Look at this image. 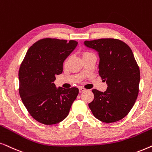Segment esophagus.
Here are the masks:
<instances>
[{
    "label": "esophagus",
    "instance_id": "obj_1",
    "mask_svg": "<svg viewBox=\"0 0 152 152\" xmlns=\"http://www.w3.org/2000/svg\"><path fill=\"white\" fill-rule=\"evenodd\" d=\"M86 90V89L83 88H79V92H83Z\"/></svg>",
    "mask_w": 152,
    "mask_h": 152
}]
</instances>
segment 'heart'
Returning a JSON list of instances; mask_svg holds the SVG:
<instances>
[{"label": "heart", "mask_w": 152, "mask_h": 152, "mask_svg": "<svg viewBox=\"0 0 152 152\" xmlns=\"http://www.w3.org/2000/svg\"><path fill=\"white\" fill-rule=\"evenodd\" d=\"M86 53H83V55H84V54H86ZM69 57H67V58H66V59H65V60H64V64H66V62H68V60H69Z\"/></svg>", "instance_id": "obj_1"}]
</instances>
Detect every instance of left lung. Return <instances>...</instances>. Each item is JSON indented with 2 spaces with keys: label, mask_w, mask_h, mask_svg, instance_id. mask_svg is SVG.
Instances as JSON below:
<instances>
[{
  "label": "left lung",
  "mask_w": 152,
  "mask_h": 152,
  "mask_svg": "<svg viewBox=\"0 0 152 152\" xmlns=\"http://www.w3.org/2000/svg\"><path fill=\"white\" fill-rule=\"evenodd\" d=\"M99 53V74L108 85L104 92L94 89V100L88 104L96 119L113 123L126 117L139 92L140 72L131 48L122 40L104 38L85 41Z\"/></svg>",
  "instance_id": "8db88e82"
}]
</instances>
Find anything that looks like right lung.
I'll list each match as a JSON object with an SVG mask.
<instances>
[{
	"mask_svg": "<svg viewBox=\"0 0 152 152\" xmlns=\"http://www.w3.org/2000/svg\"><path fill=\"white\" fill-rule=\"evenodd\" d=\"M78 42L44 38L29 48L19 71V94L29 114L46 125L64 120L78 94L77 88H57L56 75L62 73L64 60Z\"/></svg>",
	"mask_w": 152,
	"mask_h": 152,
	"instance_id": "right-lung-1",
	"label": "right lung"
}]
</instances>
